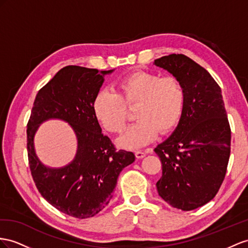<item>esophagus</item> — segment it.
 <instances>
[{
  "label": "esophagus",
  "instance_id": "esophagus-1",
  "mask_svg": "<svg viewBox=\"0 0 248 248\" xmlns=\"http://www.w3.org/2000/svg\"><path fill=\"white\" fill-rule=\"evenodd\" d=\"M135 156L138 158V159H141V158H143L145 156V153L142 151H136L135 152Z\"/></svg>",
  "mask_w": 248,
  "mask_h": 248
}]
</instances>
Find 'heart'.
Listing matches in <instances>:
<instances>
[{
    "mask_svg": "<svg viewBox=\"0 0 248 248\" xmlns=\"http://www.w3.org/2000/svg\"><path fill=\"white\" fill-rule=\"evenodd\" d=\"M118 93L101 90L94 99L93 110L98 122L111 133H122L128 120L126 106L136 107L137 122L118 139L125 149H138L178 124L185 110L186 91L176 76L136 71L118 81Z\"/></svg>",
    "mask_w": 248,
    "mask_h": 248,
    "instance_id": "b5f03b06",
    "label": "heart"
}]
</instances>
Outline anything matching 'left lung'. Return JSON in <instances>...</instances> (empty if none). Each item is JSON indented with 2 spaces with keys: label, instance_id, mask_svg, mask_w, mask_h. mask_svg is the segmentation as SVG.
<instances>
[{
  "label": "left lung",
  "instance_id": "obj_1",
  "mask_svg": "<svg viewBox=\"0 0 248 248\" xmlns=\"http://www.w3.org/2000/svg\"><path fill=\"white\" fill-rule=\"evenodd\" d=\"M154 65L178 78L186 99L179 124L155 153L162 163L158 194L170 205L192 211L211 201L222 185L231 154V126L221 88L206 70L183 54Z\"/></svg>",
  "mask_w": 248,
  "mask_h": 248
}]
</instances>
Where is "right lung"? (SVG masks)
Here are the masks:
<instances>
[{
    "mask_svg": "<svg viewBox=\"0 0 248 248\" xmlns=\"http://www.w3.org/2000/svg\"><path fill=\"white\" fill-rule=\"evenodd\" d=\"M112 72L79 66L61 69L36 94L27 124L29 167L37 189L52 206L74 218H91L103 211L120 172L135 160L132 152L115 149L94 114L104 76ZM48 119L68 122L78 139L75 159L62 168L44 166L35 154L34 135Z\"/></svg>",
    "mask_w": 248,
    "mask_h": 248,
    "instance_id": "add662e5",
    "label": "right lung"
}]
</instances>
